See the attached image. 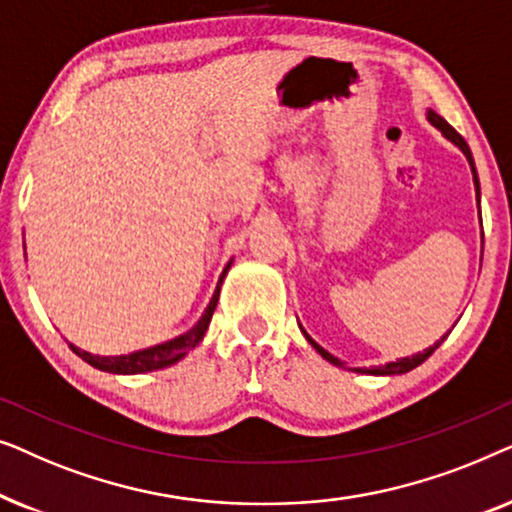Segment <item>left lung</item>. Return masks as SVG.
Here are the masks:
<instances>
[{
	"mask_svg": "<svg viewBox=\"0 0 512 512\" xmlns=\"http://www.w3.org/2000/svg\"><path fill=\"white\" fill-rule=\"evenodd\" d=\"M426 118H429V121L436 125V128L443 132V135L450 139L452 144H457L461 151H464V156L468 158V163H471V170H473V181H475V193H478V202H480V181H478V172H475V163H473V156H471V149H468V144H466V139L459 135L457 130L452 128L450 123L445 121L443 116H438L436 111H429V114H426ZM305 338H307V342H310V345L317 349V352L324 356L326 361H331L333 366H342V361H338L335 359L333 354H328L324 347H319L317 342H314L310 335L305 333ZM445 340V338H443ZM440 340V342H443ZM440 342H436V345H431L429 349H424V352H419V354H415V356H405V359H398V361H391V363H384V366H375V368H370V370H361L359 368V373H370V375H401V373H408V370H412V368H417L419 363H424L426 359H429V356L436 352V349L440 347Z\"/></svg>",
	"mask_w": 512,
	"mask_h": 512,
	"instance_id": "obj_1",
	"label": "left lung"
}]
</instances>
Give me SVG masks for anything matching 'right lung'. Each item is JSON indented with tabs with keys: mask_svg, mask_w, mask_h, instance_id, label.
Returning <instances> with one entry per match:
<instances>
[{
	"mask_svg": "<svg viewBox=\"0 0 512 512\" xmlns=\"http://www.w3.org/2000/svg\"><path fill=\"white\" fill-rule=\"evenodd\" d=\"M228 268H230V263L226 265V270H223L219 284H216V291H214L212 300H209L205 314H202L200 321L191 328V331L184 333V335H179V338L167 340V342H163V345L142 349V352H132V354H123V356H95V354L81 352V349L74 347V345H72V352L79 354L83 361L90 363V366H95V368H100V370H107V373H118V375L151 373V370H160V368L172 366V363H177L179 359H184V356L191 352V349L198 345L202 338H205L207 326H209V321H212V314L216 310V303H219L221 282H223V277H226Z\"/></svg>",
	"mask_w": 512,
	"mask_h": 512,
	"instance_id": "right-lung-1",
	"label": "right lung"
}]
</instances>
